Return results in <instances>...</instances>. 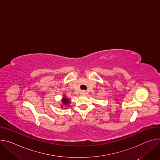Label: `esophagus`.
I'll return each mask as SVG.
<instances>
[{
	"label": "esophagus",
	"instance_id": "obj_1",
	"mask_svg": "<svg viewBox=\"0 0 160 160\" xmlns=\"http://www.w3.org/2000/svg\"><path fill=\"white\" fill-rule=\"evenodd\" d=\"M81 94H82V95H86L87 92H86V91H82L81 92Z\"/></svg>",
	"mask_w": 160,
	"mask_h": 160
}]
</instances>
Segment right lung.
Returning a JSON list of instances; mask_svg holds the SVG:
<instances>
[{"instance_id": "1", "label": "right lung", "mask_w": 160, "mask_h": 160, "mask_svg": "<svg viewBox=\"0 0 160 160\" xmlns=\"http://www.w3.org/2000/svg\"><path fill=\"white\" fill-rule=\"evenodd\" d=\"M69 102V99H67L66 98H63L62 99V103L65 105H66L67 104H68Z\"/></svg>"}]
</instances>
